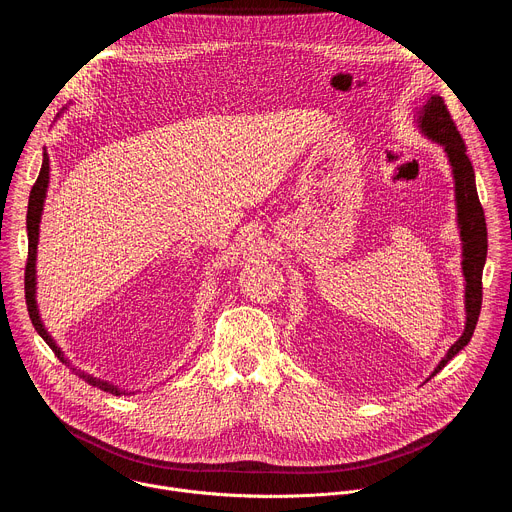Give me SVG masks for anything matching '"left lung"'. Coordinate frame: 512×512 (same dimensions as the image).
Instances as JSON below:
<instances>
[{
    "label": "left lung",
    "mask_w": 512,
    "mask_h": 512,
    "mask_svg": "<svg viewBox=\"0 0 512 512\" xmlns=\"http://www.w3.org/2000/svg\"><path fill=\"white\" fill-rule=\"evenodd\" d=\"M419 129L433 141L444 145L448 160L452 164L456 182V204H458V227L462 237V269L466 277V328L464 334L452 344L448 354L437 364L435 373H440L446 364L470 342L480 308H482V269L488 251V233L482 204L476 192L474 168L466 156V143L440 95H431L419 111Z\"/></svg>",
    "instance_id": "obj_1"
}]
</instances>
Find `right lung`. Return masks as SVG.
<instances>
[{
  "mask_svg": "<svg viewBox=\"0 0 512 512\" xmlns=\"http://www.w3.org/2000/svg\"><path fill=\"white\" fill-rule=\"evenodd\" d=\"M48 174H50V164H48V154L44 152V160H42V168H40V174H38V180L34 182L32 186V192H30V200H28V216H26V229H28V263H26V279H24V289H26V306H28V314H30V320L36 328V332L44 338V342L52 348V352L60 358V362L68 364L66 362L62 350L56 346V342L50 338V334L46 332V328L42 326V320H40V314H38V306H36V249H38V231H40V216H42V210H44V198H46V188H48ZM75 371L85 383L101 389V391H107L111 395H125L123 389L107 383V381H101L93 375H87V373H81L77 369Z\"/></svg>",
  "mask_w": 512,
  "mask_h": 512,
  "instance_id": "right-lung-1",
  "label": "right lung"
}]
</instances>
